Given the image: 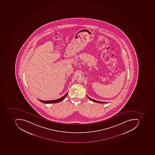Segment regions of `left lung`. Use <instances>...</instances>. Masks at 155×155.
I'll use <instances>...</instances> for the list:
<instances>
[{
  "label": "left lung",
  "mask_w": 155,
  "mask_h": 155,
  "mask_svg": "<svg viewBox=\"0 0 155 155\" xmlns=\"http://www.w3.org/2000/svg\"><path fill=\"white\" fill-rule=\"evenodd\" d=\"M87 97H88V99H90V100L92 101H94V102H97V103H106L107 102H101V101H97L94 100L92 99H91V98H90V97H88V96H87Z\"/></svg>",
  "instance_id": "left-lung-1"
}]
</instances>
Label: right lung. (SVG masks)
Listing matches in <instances>:
<instances>
[{"label":"right lung","instance_id":"add662e5","mask_svg":"<svg viewBox=\"0 0 155 155\" xmlns=\"http://www.w3.org/2000/svg\"><path fill=\"white\" fill-rule=\"evenodd\" d=\"M68 92L65 95H64L63 97H61L60 99H58L54 100H50V101H42L41 100L38 99V100L40 101L41 102L44 103H47V104H49V103H58V102H60V101L63 100V99H65V97L67 96V94H68Z\"/></svg>","mask_w":155,"mask_h":155}]
</instances>
